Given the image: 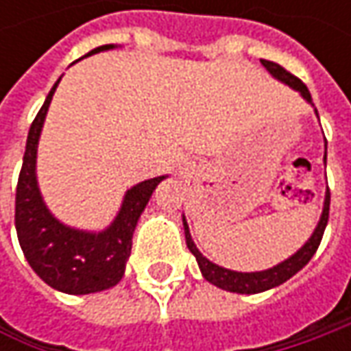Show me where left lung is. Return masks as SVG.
I'll list each match as a JSON object with an SVG mask.
<instances>
[{"mask_svg":"<svg viewBox=\"0 0 351 351\" xmlns=\"http://www.w3.org/2000/svg\"><path fill=\"white\" fill-rule=\"evenodd\" d=\"M262 64L267 68V72L285 82L287 86H291L293 89H297L301 95H303L306 101H311V91L304 86L303 82L293 75L291 72H287L283 66H279L276 62L271 60H262ZM324 162H326V154H324ZM328 213H330V189L326 191V199H324V210H322V217H320V223L315 228L313 236L308 238V242L304 244L303 248L299 250L295 256H291L289 260H285L283 263H279L271 269H265V271H256V274H240V271H230V269H224V267H219L213 262H209L199 250L193 244L191 240V234H189V226L183 219V226H185V242H187V248L191 250V254L197 258V263L201 267V274L205 276L207 281H210L213 285L221 287L224 291H230V293H242V295H254V293H262V291L271 289V287H277L281 283H285L289 277H293L299 269H303L304 265L308 263V260L315 256V252L320 246V240H322V234H324V228L328 224Z\"/></svg>","mask_w":351,"mask_h":351,"instance_id":"8db88e82","label":"left lung"}]
</instances>
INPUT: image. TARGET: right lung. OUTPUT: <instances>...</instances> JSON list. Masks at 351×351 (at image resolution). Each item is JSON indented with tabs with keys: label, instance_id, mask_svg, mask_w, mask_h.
<instances>
[{
	"label": "right lung",
	"instance_id": "add662e5",
	"mask_svg": "<svg viewBox=\"0 0 351 351\" xmlns=\"http://www.w3.org/2000/svg\"><path fill=\"white\" fill-rule=\"evenodd\" d=\"M107 48L113 47L105 45L89 54ZM58 82L50 89L47 101L29 128L15 193V228L27 262L45 283L62 293L88 295L109 289L121 281L132 248L136 221L164 176L146 180L128 189L113 224L99 234L80 232L58 223L43 203L34 178L36 144Z\"/></svg>",
	"mask_w": 351,
	"mask_h": 351
}]
</instances>
